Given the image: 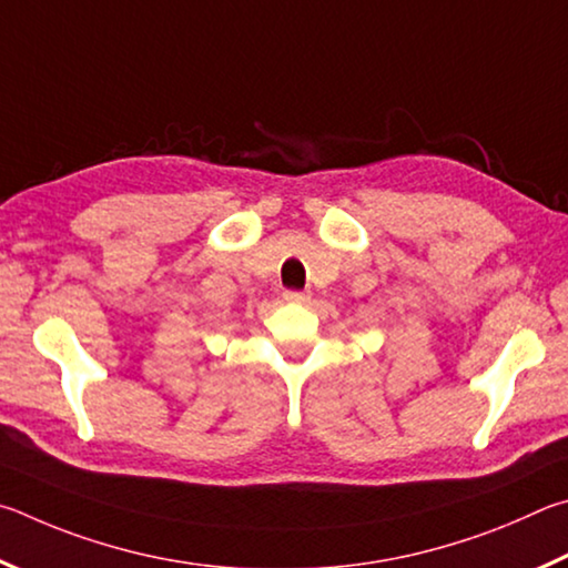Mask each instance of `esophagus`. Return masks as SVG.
Masks as SVG:
<instances>
[{"mask_svg": "<svg viewBox=\"0 0 568 568\" xmlns=\"http://www.w3.org/2000/svg\"><path fill=\"white\" fill-rule=\"evenodd\" d=\"M284 302L306 304V302H310V294H304V292H284Z\"/></svg>", "mask_w": 568, "mask_h": 568, "instance_id": "obj_1", "label": "esophagus"}]
</instances>
